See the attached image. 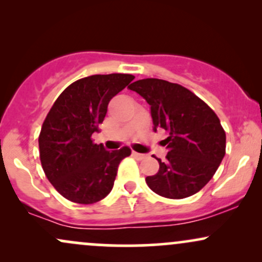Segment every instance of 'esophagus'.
I'll list each match as a JSON object with an SVG mask.
<instances>
[{
	"label": "esophagus",
	"mask_w": 262,
	"mask_h": 262,
	"mask_svg": "<svg viewBox=\"0 0 262 262\" xmlns=\"http://www.w3.org/2000/svg\"><path fill=\"white\" fill-rule=\"evenodd\" d=\"M132 155L134 156L135 159H138V160H143V159H145V154H140V152H137V151H133L132 152Z\"/></svg>",
	"instance_id": "1"
}]
</instances>
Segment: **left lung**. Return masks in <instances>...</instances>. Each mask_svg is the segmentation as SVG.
<instances>
[{
  "mask_svg": "<svg viewBox=\"0 0 262 262\" xmlns=\"http://www.w3.org/2000/svg\"><path fill=\"white\" fill-rule=\"evenodd\" d=\"M129 90L139 93L150 106L156 129L169 137L162 145L169 149L158 173L145 179L159 196L181 200L202 189L225 155V132L214 111L193 92L179 83L159 79L138 80Z\"/></svg>",
  "mask_w": 262,
  "mask_h": 262,
  "instance_id": "obj_1",
  "label": "left lung"
}]
</instances>
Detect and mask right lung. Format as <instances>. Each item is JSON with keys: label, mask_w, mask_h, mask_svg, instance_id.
I'll return each mask as SVG.
<instances>
[{"label": "right lung", "mask_w": 262, "mask_h": 262, "mask_svg": "<svg viewBox=\"0 0 262 262\" xmlns=\"http://www.w3.org/2000/svg\"><path fill=\"white\" fill-rule=\"evenodd\" d=\"M134 80L129 74L92 75L68 86L41 127L39 154L50 183L66 200L91 204L112 191L128 146L108 151L92 134L103 122L110 101Z\"/></svg>", "instance_id": "1"}]
</instances>
